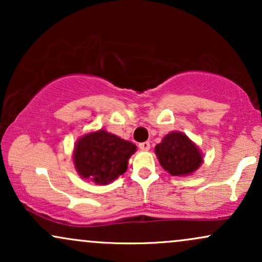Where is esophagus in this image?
Wrapping results in <instances>:
<instances>
[{"label":"esophagus","instance_id":"obj_1","mask_svg":"<svg viewBox=\"0 0 262 262\" xmlns=\"http://www.w3.org/2000/svg\"><path fill=\"white\" fill-rule=\"evenodd\" d=\"M139 148H140V150H143V151H148V150L150 149V143H149V141H144V143H140Z\"/></svg>","mask_w":262,"mask_h":262}]
</instances>
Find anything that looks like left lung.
<instances>
[{"label": "left lung", "instance_id": "obj_1", "mask_svg": "<svg viewBox=\"0 0 262 262\" xmlns=\"http://www.w3.org/2000/svg\"><path fill=\"white\" fill-rule=\"evenodd\" d=\"M155 154L162 169L172 176H189L203 164V154L182 132H171L155 146Z\"/></svg>", "mask_w": 262, "mask_h": 262}]
</instances>
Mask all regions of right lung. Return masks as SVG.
I'll list each match as a JSON object with an SVG mask.
<instances>
[{
	"label": "right lung",
	"instance_id": "1",
	"mask_svg": "<svg viewBox=\"0 0 262 262\" xmlns=\"http://www.w3.org/2000/svg\"><path fill=\"white\" fill-rule=\"evenodd\" d=\"M137 151L130 141L104 129L81 135L73 151L76 172L96 185H108L128 169V160Z\"/></svg>",
	"mask_w": 262,
	"mask_h": 262
}]
</instances>
